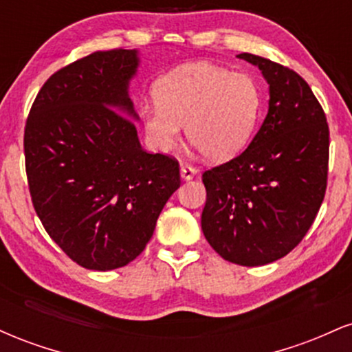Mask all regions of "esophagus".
<instances>
[{"label":"esophagus","instance_id":"esophagus-1","mask_svg":"<svg viewBox=\"0 0 352 352\" xmlns=\"http://www.w3.org/2000/svg\"><path fill=\"white\" fill-rule=\"evenodd\" d=\"M197 175V168L192 167V165L188 164H182L180 165V177L184 180H192L193 177Z\"/></svg>","mask_w":352,"mask_h":352}]
</instances>
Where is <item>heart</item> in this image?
I'll list each match as a JSON object with an SVG mask.
<instances>
[{"instance_id": "heart-1", "label": "heart", "mask_w": 352, "mask_h": 352, "mask_svg": "<svg viewBox=\"0 0 352 352\" xmlns=\"http://www.w3.org/2000/svg\"><path fill=\"white\" fill-rule=\"evenodd\" d=\"M155 98L139 111L152 147L170 151L185 125L190 142L213 162L243 151L261 109L260 87L250 76L210 63L185 64L165 74L157 82Z\"/></svg>"}]
</instances>
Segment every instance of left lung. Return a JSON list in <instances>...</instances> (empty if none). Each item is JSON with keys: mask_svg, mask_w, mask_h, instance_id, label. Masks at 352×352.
Wrapping results in <instances>:
<instances>
[{"mask_svg": "<svg viewBox=\"0 0 352 352\" xmlns=\"http://www.w3.org/2000/svg\"><path fill=\"white\" fill-rule=\"evenodd\" d=\"M270 84L260 131L243 153L204 173L207 204L201 230L232 263L261 266L305 238L328 184L329 129L324 111L300 74L241 52Z\"/></svg>", "mask_w": 352, "mask_h": 352, "instance_id": "left-lung-1", "label": "left lung"}]
</instances>
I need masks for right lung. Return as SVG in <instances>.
Listing matches in <instances>:
<instances>
[{"mask_svg": "<svg viewBox=\"0 0 352 352\" xmlns=\"http://www.w3.org/2000/svg\"><path fill=\"white\" fill-rule=\"evenodd\" d=\"M137 67V50L98 51L63 67L44 82L24 127L36 213L87 270L135 260L180 187L179 162L140 147L129 98Z\"/></svg>", "mask_w": 352, "mask_h": 352, "instance_id": "obj_1", "label": "right lung"}]
</instances>
